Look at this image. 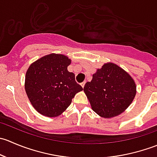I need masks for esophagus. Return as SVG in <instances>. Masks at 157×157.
<instances>
[{
    "mask_svg": "<svg viewBox=\"0 0 157 157\" xmlns=\"http://www.w3.org/2000/svg\"><path fill=\"white\" fill-rule=\"evenodd\" d=\"M85 83H86V81H83V82H82L81 83H80V85H81V86L82 87H84V86H85Z\"/></svg>",
    "mask_w": 157,
    "mask_h": 157,
    "instance_id": "esophagus-1",
    "label": "esophagus"
}]
</instances>
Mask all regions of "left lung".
Returning <instances> with one entry per match:
<instances>
[{"mask_svg": "<svg viewBox=\"0 0 157 157\" xmlns=\"http://www.w3.org/2000/svg\"><path fill=\"white\" fill-rule=\"evenodd\" d=\"M83 91L91 108L102 118L118 116L128 108L135 97L134 79L124 69L112 62L104 64L86 82Z\"/></svg>", "mask_w": 157, "mask_h": 157, "instance_id": "obj_1", "label": "left lung"}]
</instances>
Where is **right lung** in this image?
<instances>
[{
  "mask_svg": "<svg viewBox=\"0 0 157 157\" xmlns=\"http://www.w3.org/2000/svg\"><path fill=\"white\" fill-rule=\"evenodd\" d=\"M71 63L66 55L52 53L30 64L25 77V90L39 113L52 118L59 116L74 96L83 90L74 73L67 71Z\"/></svg>",
  "mask_w": 157,
  "mask_h": 157,
  "instance_id": "1",
  "label": "right lung"
}]
</instances>
